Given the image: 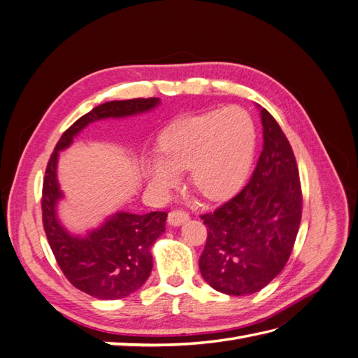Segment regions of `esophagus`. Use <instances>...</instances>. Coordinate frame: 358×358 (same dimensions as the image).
Listing matches in <instances>:
<instances>
[{
  "label": "esophagus",
  "instance_id": "1",
  "mask_svg": "<svg viewBox=\"0 0 358 358\" xmlns=\"http://www.w3.org/2000/svg\"><path fill=\"white\" fill-rule=\"evenodd\" d=\"M189 220V213L182 210V209H176V210H171L169 213V224L173 227H178L182 225L183 222H187Z\"/></svg>",
  "mask_w": 358,
  "mask_h": 358
}]
</instances>
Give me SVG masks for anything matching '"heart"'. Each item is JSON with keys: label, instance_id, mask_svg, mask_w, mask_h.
<instances>
[{"label": "heart", "instance_id": "obj_1", "mask_svg": "<svg viewBox=\"0 0 358 358\" xmlns=\"http://www.w3.org/2000/svg\"><path fill=\"white\" fill-rule=\"evenodd\" d=\"M257 129L241 106H227L182 117L169 125L158 142V155L145 162L148 180L161 191L189 169V183L203 197L222 200L239 189L252 166Z\"/></svg>", "mask_w": 358, "mask_h": 358}]
</instances>
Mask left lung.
<instances>
[{"instance_id": "obj_1", "label": "left lung", "mask_w": 358, "mask_h": 358, "mask_svg": "<svg viewBox=\"0 0 358 358\" xmlns=\"http://www.w3.org/2000/svg\"><path fill=\"white\" fill-rule=\"evenodd\" d=\"M263 150L245 188L200 218L208 239L203 279L229 296H248L282 272L301 220V187L294 152L276 119L259 107Z\"/></svg>"}]
</instances>
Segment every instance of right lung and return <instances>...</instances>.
Here are the masks:
<instances>
[{"label":"right lung","instance_id":"right-lung-1","mask_svg":"<svg viewBox=\"0 0 358 358\" xmlns=\"http://www.w3.org/2000/svg\"><path fill=\"white\" fill-rule=\"evenodd\" d=\"M159 104V99L109 101L94 107L64 131L48 162L43 179V227L57 263L70 284L100 300H116L142 287L152 270L150 248L166 230V212L136 215L117 212L85 237L70 234L57 216L62 192L57 179L59 150L71 145L73 137L95 121L143 113Z\"/></svg>","mask_w":358,"mask_h":358}]
</instances>
